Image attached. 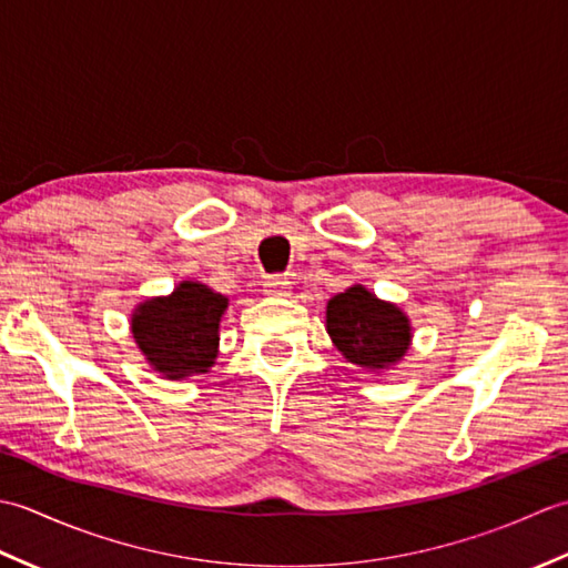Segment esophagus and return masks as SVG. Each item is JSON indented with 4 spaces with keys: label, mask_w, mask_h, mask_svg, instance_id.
<instances>
[{
    "label": "esophagus",
    "mask_w": 568,
    "mask_h": 568,
    "mask_svg": "<svg viewBox=\"0 0 568 568\" xmlns=\"http://www.w3.org/2000/svg\"><path fill=\"white\" fill-rule=\"evenodd\" d=\"M265 293L268 295H277V297H285L287 293H291V281H287V277H283V275H271V277H265Z\"/></svg>",
    "instance_id": "esophagus-1"
}]
</instances>
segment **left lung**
Returning <instances> with one entry per match:
<instances>
[{"label": "left lung", "mask_w": 568, "mask_h": 568, "mask_svg": "<svg viewBox=\"0 0 568 568\" xmlns=\"http://www.w3.org/2000/svg\"><path fill=\"white\" fill-rule=\"evenodd\" d=\"M327 332L352 364L371 371L388 368L409 346L407 317L361 285L329 300Z\"/></svg>", "instance_id": "left-lung-1"}]
</instances>
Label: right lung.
Here are the masks:
<instances>
[{
  "mask_svg": "<svg viewBox=\"0 0 568 568\" xmlns=\"http://www.w3.org/2000/svg\"><path fill=\"white\" fill-rule=\"evenodd\" d=\"M224 310V295L185 281L173 295L139 305L131 329L153 371L178 381L204 373L214 364Z\"/></svg>",
  "mask_w": 568,
  "mask_h": 568,
  "instance_id": "obj_1",
  "label": "right lung"
}]
</instances>
